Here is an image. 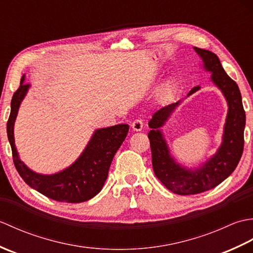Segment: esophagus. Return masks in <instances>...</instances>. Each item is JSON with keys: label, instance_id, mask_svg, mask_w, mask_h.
I'll list each match as a JSON object with an SVG mask.
<instances>
[{"label": "esophagus", "instance_id": "esophagus-1", "mask_svg": "<svg viewBox=\"0 0 253 253\" xmlns=\"http://www.w3.org/2000/svg\"><path fill=\"white\" fill-rule=\"evenodd\" d=\"M142 127H143V122L141 118H137V120H135L131 123V128L135 131H140L142 129Z\"/></svg>", "mask_w": 253, "mask_h": 253}]
</instances>
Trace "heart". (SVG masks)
<instances>
[{"instance_id":"heart-1","label":"heart","mask_w":253,"mask_h":253,"mask_svg":"<svg viewBox=\"0 0 253 253\" xmlns=\"http://www.w3.org/2000/svg\"><path fill=\"white\" fill-rule=\"evenodd\" d=\"M176 91V84L174 82H169L164 84V87L162 88V95L163 98L169 99L171 98L174 95Z\"/></svg>"}]
</instances>
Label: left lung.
<instances>
[{"label": "left lung", "mask_w": 253, "mask_h": 253, "mask_svg": "<svg viewBox=\"0 0 253 253\" xmlns=\"http://www.w3.org/2000/svg\"><path fill=\"white\" fill-rule=\"evenodd\" d=\"M195 51L202 58L206 71L212 73V82L222 91L228 104L223 142L216 154L200 166V169L195 170L187 169L176 163L170 157L169 147L160 128L168 121L180 101L160 109L149 122L151 130L149 131L148 137L152 152L154 174L169 190L181 196L204 192L226 179L237 168L245 143L246 113L237 84L225 73L221 62L214 53L196 46ZM199 89V85L191 89L188 95L195 93Z\"/></svg>", "instance_id": "obj_1"}]
</instances>
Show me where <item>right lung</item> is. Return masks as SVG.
Returning <instances> with one entry per match:
<instances>
[{"instance_id":"obj_1","label":"right lung","mask_w":253,"mask_h":253,"mask_svg":"<svg viewBox=\"0 0 253 253\" xmlns=\"http://www.w3.org/2000/svg\"><path fill=\"white\" fill-rule=\"evenodd\" d=\"M20 79L19 88L10 102L7 121V137L12 147L13 161L21 178L27 185L53 200L67 203H80L90 200L101 191L107 178L109 169L116 151L122 146L129 126L121 124L95 130L87 147L76 162L60 173L41 175L29 169L21 162L14 140V124L19 105L30 84Z\"/></svg>"}]
</instances>
